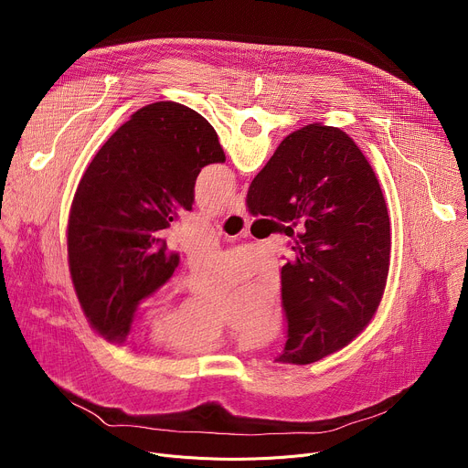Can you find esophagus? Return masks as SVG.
<instances>
[{
	"instance_id": "obj_1",
	"label": "esophagus",
	"mask_w": 468,
	"mask_h": 468,
	"mask_svg": "<svg viewBox=\"0 0 468 468\" xmlns=\"http://www.w3.org/2000/svg\"><path fill=\"white\" fill-rule=\"evenodd\" d=\"M228 213L229 215H242L244 213V196L242 194H237L229 206H228Z\"/></svg>"
}]
</instances>
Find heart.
Segmentation results:
<instances>
[{
  "mask_svg": "<svg viewBox=\"0 0 468 468\" xmlns=\"http://www.w3.org/2000/svg\"><path fill=\"white\" fill-rule=\"evenodd\" d=\"M280 327V313L276 311L266 322L262 337H269ZM163 333L188 350H211L222 343L220 318L199 316L188 303L168 316Z\"/></svg>",
  "mask_w": 468,
  "mask_h": 468,
  "instance_id": "1",
  "label": "heart"
}]
</instances>
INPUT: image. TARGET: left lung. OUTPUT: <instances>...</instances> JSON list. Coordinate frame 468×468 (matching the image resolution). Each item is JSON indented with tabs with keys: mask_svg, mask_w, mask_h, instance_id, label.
I'll return each mask as SVG.
<instances>
[{
	"mask_svg": "<svg viewBox=\"0 0 468 468\" xmlns=\"http://www.w3.org/2000/svg\"><path fill=\"white\" fill-rule=\"evenodd\" d=\"M215 127L176 101L150 103L122 123L85 170L69 217L72 283L90 327L125 341L141 300L179 264L163 229L192 209L196 177L224 163Z\"/></svg>",
	"mask_w": 468,
	"mask_h": 468,
	"instance_id": "obj_1",
	"label": "left lung"
}]
</instances>
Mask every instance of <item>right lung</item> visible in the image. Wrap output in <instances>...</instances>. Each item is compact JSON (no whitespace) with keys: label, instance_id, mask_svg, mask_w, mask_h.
<instances>
[{"label":"right lung","instance_id":"right-lung-1","mask_svg":"<svg viewBox=\"0 0 468 468\" xmlns=\"http://www.w3.org/2000/svg\"><path fill=\"white\" fill-rule=\"evenodd\" d=\"M246 207L300 226L282 269L289 339L276 361L309 365L348 346L372 322L390 264L387 204L359 146L324 123L291 133Z\"/></svg>","mask_w":468,"mask_h":468}]
</instances>
